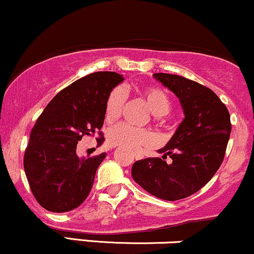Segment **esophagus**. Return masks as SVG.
I'll use <instances>...</instances> for the list:
<instances>
[{
    "label": "esophagus",
    "instance_id": "obj_1",
    "mask_svg": "<svg viewBox=\"0 0 254 254\" xmlns=\"http://www.w3.org/2000/svg\"><path fill=\"white\" fill-rule=\"evenodd\" d=\"M133 157H135L136 160H142V159H143V155H142V154H139V153H135V154H133Z\"/></svg>",
    "mask_w": 254,
    "mask_h": 254
}]
</instances>
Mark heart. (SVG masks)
Returning a JSON list of instances; mask_svg holds the SVG:
<instances>
[{"label":"heart","instance_id":"obj_1","mask_svg":"<svg viewBox=\"0 0 254 254\" xmlns=\"http://www.w3.org/2000/svg\"><path fill=\"white\" fill-rule=\"evenodd\" d=\"M148 109L153 115L165 116L170 112L171 99L162 89L157 87H145L141 90ZM125 105V93L122 88H115L110 93L105 103V121L113 123L121 117ZM107 141L113 147L137 150L142 147H153L155 144V136L149 130L135 129L127 124H118L109 131Z\"/></svg>","mask_w":254,"mask_h":254}]
</instances>
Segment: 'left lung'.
I'll return each mask as SVG.
<instances>
[{
	"mask_svg": "<svg viewBox=\"0 0 254 254\" xmlns=\"http://www.w3.org/2000/svg\"><path fill=\"white\" fill-rule=\"evenodd\" d=\"M154 77L177 95L185 118L170 142L157 150L162 157L136 161L131 176L153 196L183 199L199 191L220 168L232 130L230 116L208 87L179 75L157 72ZM167 156L171 164L164 161Z\"/></svg>",
	"mask_w": 254,
	"mask_h": 254,
	"instance_id": "obj_1",
	"label": "left lung"
}]
</instances>
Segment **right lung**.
<instances>
[{
    "label": "right lung",
    "instance_id": "right-lung-1",
    "mask_svg": "<svg viewBox=\"0 0 254 254\" xmlns=\"http://www.w3.org/2000/svg\"><path fill=\"white\" fill-rule=\"evenodd\" d=\"M123 80L115 71L78 78L61 90L37 119L25 150L24 168L32 193L46 210L70 211L88 197L106 153L80 159L77 142L98 131V144L105 141L100 132L105 103Z\"/></svg>",
    "mask_w": 254,
    "mask_h": 254
}]
</instances>
